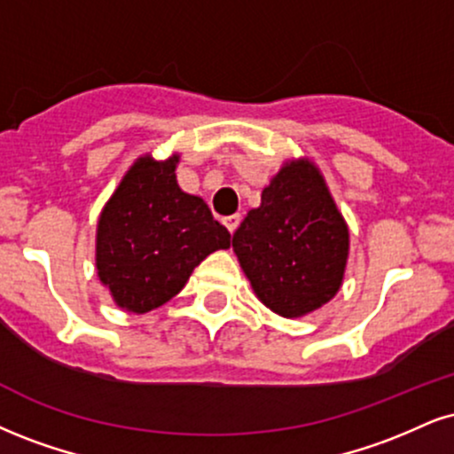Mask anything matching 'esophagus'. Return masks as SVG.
Masks as SVG:
<instances>
[{"mask_svg": "<svg viewBox=\"0 0 454 454\" xmlns=\"http://www.w3.org/2000/svg\"><path fill=\"white\" fill-rule=\"evenodd\" d=\"M223 226L228 228V231H231V234L237 231L239 228V223H241V215H237V213H234V215H228V217H223Z\"/></svg>", "mask_w": 454, "mask_h": 454, "instance_id": "obj_1", "label": "esophagus"}]
</instances>
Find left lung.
<instances>
[{
  "instance_id": "8db88e82",
  "label": "left lung",
  "mask_w": 454,
  "mask_h": 454,
  "mask_svg": "<svg viewBox=\"0 0 454 454\" xmlns=\"http://www.w3.org/2000/svg\"><path fill=\"white\" fill-rule=\"evenodd\" d=\"M258 298L300 317L334 298L345 275L348 231L324 177L307 160L289 162L262 192L232 237Z\"/></svg>"
}]
</instances>
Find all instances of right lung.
<instances>
[{
  "instance_id": "obj_1",
  "label": "right lung",
  "mask_w": 454,
  "mask_h": 454,
  "mask_svg": "<svg viewBox=\"0 0 454 454\" xmlns=\"http://www.w3.org/2000/svg\"><path fill=\"white\" fill-rule=\"evenodd\" d=\"M177 156H144L124 175L97 228V270L118 307L147 313L182 292L190 272L231 232L213 220L203 199L182 192Z\"/></svg>"
}]
</instances>
